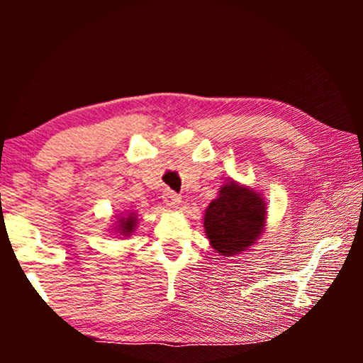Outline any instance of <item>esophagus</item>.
<instances>
[{
	"instance_id": "esophagus-1",
	"label": "esophagus",
	"mask_w": 363,
	"mask_h": 363,
	"mask_svg": "<svg viewBox=\"0 0 363 363\" xmlns=\"http://www.w3.org/2000/svg\"><path fill=\"white\" fill-rule=\"evenodd\" d=\"M163 201H165L167 206L177 208L182 203V196L178 195V193H175V191L167 190L165 193H163Z\"/></svg>"
}]
</instances>
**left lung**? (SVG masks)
I'll use <instances>...</instances> for the list:
<instances>
[{
    "mask_svg": "<svg viewBox=\"0 0 363 363\" xmlns=\"http://www.w3.org/2000/svg\"><path fill=\"white\" fill-rule=\"evenodd\" d=\"M266 203L259 193L235 182L221 186L205 211V233L221 256L240 255L264 230Z\"/></svg>",
    "mask_w": 363,
    "mask_h": 363,
    "instance_id": "8db88e82",
    "label": "left lung"
}]
</instances>
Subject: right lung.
<instances>
[{
	"instance_id": "obj_1",
	"label": "right lung",
	"mask_w": 363,
	"mask_h": 363,
	"mask_svg": "<svg viewBox=\"0 0 363 363\" xmlns=\"http://www.w3.org/2000/svg\"><path fill=\"white\" fill-rule=\"evenodd\" d=\"M137 226V216L135 213H128L125 218H122V220H118V231H121V235H132L133 230H135Z\"/></svg>"
}]
</instances>
